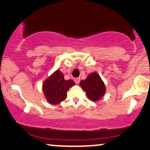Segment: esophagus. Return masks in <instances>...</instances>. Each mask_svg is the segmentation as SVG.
I'll use <instances>...</instances> for the list:
<instances>
[{
	"label": "esophagus",
	"instance_id": "1",
	"mask_svg": "<svg viewBox=\"0 0 150 150\" xmlns=\"http://www.w3.org/2000/svg\"><path fill=\"white\" fill-rule=\"evenodd\" d=\"M80 81H81V79H80V78H76V79H74V82L76 84H79L80 83Z\"/></svg>",
	"mask_w": 150,
	"mask_h": 150
}]
</instances>
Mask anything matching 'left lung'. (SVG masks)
Returning <instances> with one entry per match:
<instances>
[{
	"label": "left lung",
	"mask_w": 150,
	"mask_h": 150,
	"mask_svg": "<svg viewBox=\"0 0 150 150\" xmlns=\"http://www.w3.org/2000/svg\"><path fill=\"white\" fill-rule=\"evenodd\" d=\"M79 85L86 92L87 98L93 102L100 100L105 94V84L96 71L91 73L87 79L81 81Z\"/></svg>",
	"instance_id": "obj_1"
}]
</instances>
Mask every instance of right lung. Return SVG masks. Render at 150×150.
<instances>
[{
    "label": "right lung",
    "mask_w": 150,
    "mask_h": 150,
    "mask_svg": "<svg viewBox=\"0 0 150 150\" xmlns=\"http://www.w3.org/2000/svg\"><path fill=\"white\" fill-rule=\"evenodd\" d=\"M74 85L72 80H65L63 74L57 69L44 81L43 93L47 102L55 105L66 99L67 91Z\"/></svg>",
    "instance_id": "add662e5"
}]
</instances>
